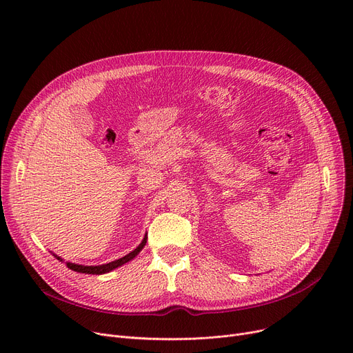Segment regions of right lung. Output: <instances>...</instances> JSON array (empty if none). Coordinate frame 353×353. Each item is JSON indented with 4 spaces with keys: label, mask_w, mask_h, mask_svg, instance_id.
I'll list each match as a JSON object with an SVG mask.
<instances>
[{
    "label": "right lung",
    "mask_w": 353,
    "mask_h": 353,
    "mask_svg": "<svg viewBox=\"0 0 353 353\" xmlns=\"http://www.w3.org/2000/svg\"><path fill=\"white\" fill-rule=\"evenodd\" d=\"M145 243H147V234H144V237H143V240H141V243L133 250V252H130L128 254H125V256H123V257H120V259H117V261H114V262H110V263H105V265H99V266H84V265H77V263H71V262H65V265H67V268L68 269H71V270H74V272H79V273H87V274H104V273H108V272H111V270H114V269H117V268H120V266H123L124 263H127V262H130V261H133V259L141 252V249L145 246ZM54 254V253H52ZM54 257H57L60 262H64V259H61L60 256H57V254H54Z\"/></svg>",
    "instance_id": "1"
}]
</instances>
